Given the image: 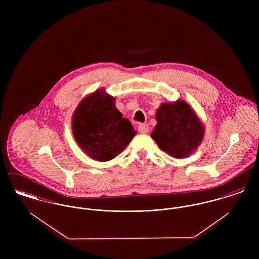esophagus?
<instances>
[{"label": "esophagus", "instance_id": "obj_1", "mask_svg": "<svg viewBox=\"0 0 259 259\" xmlns=\"http://www.w3.org/2000/svg\"><path fill=\"white\" fill-rule=\"evenodd\" d=\"M139 132L141 134H148V123H141L139 125Z\"/></svg>", "mask_w": 259, "mask_h": 259}]
</instances>
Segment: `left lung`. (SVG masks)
Wrapping results in <instances>:
<instances>
[{
	"label": "left lung",
	"instance_id": "obj_1",
	"mask_svg": "<svg viewBox=\"0 0 259 259\" xmlns=\"http://www.w3.org/2000/svg\"><path fill=\"white\" fill-rule=\"evenodd\" d=\"M156 125L151 138L158 148L175 158H185L200 146L204 125L185 101L161 103L155 113Z\"/></svg>",
	"mask_w": 259,
	"mask_h": 259
}]
</instances>
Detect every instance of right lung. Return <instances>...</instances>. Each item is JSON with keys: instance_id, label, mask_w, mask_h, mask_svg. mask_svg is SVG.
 I'll return each instance as SVG.
<instances>
[{"instance_id": "obj_1", "label": "right lung", "mask_w": 259, "mask_h": 259, "mask_svg": "<svg viewBox=\"0 0 259 259\" xmlns=\"http://www.w3.org/2000/svg\"><path fill=\"white\" fill-rule=\"evenodd\" d=\"M105 89L84 97L72 116V131L80 149L98 161L119 154L137 135L131 121L114 105Z\"/></svg>"}]
</instances>
